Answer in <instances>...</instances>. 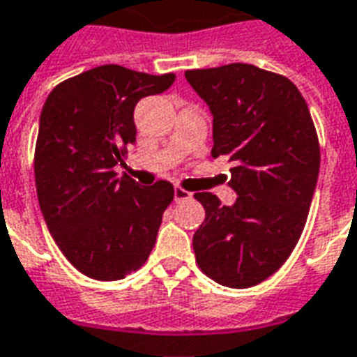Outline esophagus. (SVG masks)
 <instances>
[{
	"mask_svg": "<svg viewBox=\"0 0 357 357\" xmlns=\"http://www.w3.org/2000/svg\"><path fill=\"white\" fill-rule=\"evenodd\" d=\"M191 197H192L191 192L185 191L183 187H179V185L174 187V199H176V202H181V200H189Z\"/></svg>",
	"mask_w": 357,
	"mask_h": 357,
	"instance_id": "esophagus-1",
	"label": "esophagus"
}]
</instances>
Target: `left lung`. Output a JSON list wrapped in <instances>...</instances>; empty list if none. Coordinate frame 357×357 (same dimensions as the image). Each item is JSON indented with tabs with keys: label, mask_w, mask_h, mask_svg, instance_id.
Wrapping results in <instances>:
<instances>
[{
	"label": "left lung",
	"mask_w": 357,
	"mask_h": 357,
	"mask_svg": "<svg viewBox=\"0 0 357 357\" xmlns=\"http://www.w3.org/2000/svg\"><path fill=\"white\" fill-rule=\"evenodd\" d=\"M213 115L212 157L232 162L234 206L197 192L206 219L192 236L200 271L221 286L261 284L299 242L319 172V142L299 89L252 64L187 70Z\"/></svg>",
	"instance_id": "left-lung-1"
}]
</instances>
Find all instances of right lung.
I'll list each match as a JSON object with an SVG mask.
<instances>
[{
	"mask_svg": "<svg viewBox=\"0 0 357 357\" xmlns=\"http://www.w3.org/2000/svg\"><path fill=\"white\" fill-rule=\"evenodd\" d=\"M174 81L105 64L62 81L45 102L33 155L39 206L60 252L89 278H125L155 245L174 185L139 187L115 166L136 142V104Z\"/></svg>",
	"mask_w": 357,
	"mask_h": 357,
	"instance_id": "right-lung-1",
	"label": "right lung"
}]
</instances>
